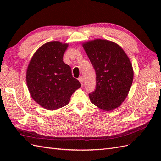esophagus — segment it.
<instances>
[{
    "instance_id": "1",
    "label": "esophagus",
    "mask_w": 161,
    "mask_h": 161,
    "mask_svg": "<svg viewBox=\"0 0 161 161\" xmlns=\"http://www.w3.org/2000/svg\"><path fill=\"white\" fill-rule=\"evenodd\" d=\"M79 82H80V84H81L82 85H83L84 80H83V78H82V76H80V77L79 78Z\"/></svg>"
}]
</instances>
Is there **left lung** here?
<instances>
[{
	"mask_svg": "<svg viewBox=\"0 0 161 161\" xmlns=\"http://www.w3.org/2000/svg\"><path fill=\"white\" fill-rule=\"evenodd\" d=\"M96 74V87L89 94L92 104L110 111L122 103L132 84L134 72L130 60L122 48L105 40L83 45Z\"/></svg>",
	"mask_w": 161,
	"mask_h": 161,
	"instance_id": "left-lung-1",
	"label": "left lung"
}]
</instances>
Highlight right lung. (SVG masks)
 Listing matches in <instances>:
<instances>
[{"instance_id": "add662e5", "label": "right lung", "mask_w": 161, "mask_h": 161, "mask_svg": "<svg viewBox=\"0 0 161 161\" xmlns=\"http://www.w3.org/2000/svg\"><path fill=\"white\" fill-rule=\"evenodd\" d=\"M66 43L50 42L34 53L27 70V85L33 99L48 110L69 103L72 94L81 86L72 76L71 68L63 62Z\"/></svg>"}]
</instances>
